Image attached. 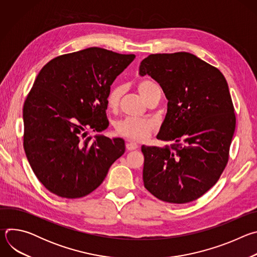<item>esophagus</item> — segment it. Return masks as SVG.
Masks as SVG:
<instances>
[{"label": "esophagus", "mask_w": 257, "mask_h": 257, "mask_svg": "<svg viewBox=\"0 0 257 257\" xmlns=\"http://www.w3.org/2000/svg\"><path fill=\"white\" fill-rule=\"evenodd\" d=\"M126 149H127V151H135L136 149H138V145L136 143L127 142L126 143Z\"/></svg>", "instance_id": "obj_1"}]
</instances>
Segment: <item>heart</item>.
Segmentation results:
<instances>
[{
	"instance_id": "b5f03b06",
	"label": "heart",
	"mask_w": 257,
	"mask_h": 257,
	"mask_svg": "<svg viewBox=\"0 0 257 257\" xmlns=\"http://www.w3.org/2000/svg\"><path fill=\"white\" fill-rule=\"evenodd\" d=\"M123 90L124 88L122 85H114L109 89L106 95V103L109 108L116 109L119 106L120 99L123 95ZM137 90L143 99L148 101L156 91L160 90V88L152 80H142L138 83ZM115 128L119 135L129 140L143 141L150 137L156 128V124L151 119L127 117L118 121L115 125Z\"/></svg>"
}]
</instances>
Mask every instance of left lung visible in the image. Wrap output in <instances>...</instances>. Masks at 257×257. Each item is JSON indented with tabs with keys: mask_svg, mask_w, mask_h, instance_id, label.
I'll return each instance as SVG.
<instances>
[{
	"mask_svg": "<svg viewBox=\"0 0 257 257\" xmlns=\"http://www.w3.org/2000/svg\"><path fill=\"white\" fill-rule=\"evenodd\" d=\"M162 87L168 109L157 136L171 146H141L144 187L170 203H187L207 192L228 160L236 117L229 86L217 68L179 52L152 54L139 66Z\"/></svg>",
	"mask_w": 257,
	"mask_h": 257,
	"instance_id": "obj_1",
	"label": "left lung"
}]
</instances>
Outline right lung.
<instances>
[{"mask_svg": "<svg viewBox=\"0 0 257 257\" xmlns=\"http://www.w3.org/2000/svg\"><path fill=\"white\" fill-rule=\"evenodd\" d=\"M134 59L93 47L51 60L36 76L23 105V146L50 192L63 198L91 193L125 153L122 138L91 140L86 130L107 128L106 95Z\"/></svg>", "mask_w": 257, "mask_h": 257, "instance_id": "1", "label": "right lung"}]
</instances>
